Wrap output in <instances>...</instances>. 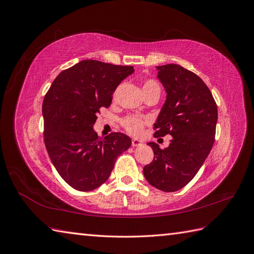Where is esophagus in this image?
<instances>
[{
    "mask_svg": "<svg viewBox=\"0 0 254 254\" xmlns=\"http://www.w3.org/2000/svg\"><path fill=\"white\" fill-rule=\"evenodd\" d=\"M142 144H143V142L140 141V140L132 139V141H131V145L133 146V147H137V146H141Z\"/></svg>",
    "mask_w": 254,
    "mask_h": 254,
    "instance_id": "obj_1",
    "label": "esophagus"
}]
</instances>
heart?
Returning <instances> with one entry per match:
<instances>
[{
    "label": "heart",
    "instance_id": "1",
    "mask_svg": "<svg viewBox=\"0 0 254 254\" xmlns=\"http://www.w3.org/2000/svg\"><path fill=\"white\" fill-rule=\"evenodd\" d=\"M152 90H160L159 83L153 79L146 80L143 84L144 94L147 93V92H149V91H152ZM146 123H147V121L146 120H143L139 117H134V115H128V117L124 118L121 121V124L123 127H124L126 131L130 134H133V135L140 134L142 132L143 127L145 126Z\"/></svg>",
    "mask_w": 254,
    "mask_h": 254
}]
</instances>
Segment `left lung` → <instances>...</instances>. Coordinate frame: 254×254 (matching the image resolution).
Listing matches in <instances>:
<instances>
[{
	"mask_svg": "<svg viewBox=\"0 0 254 254\" xmlns=\"http://www.w3.org/2000/svg\"><path fill=\"white\" fill-rule=\"evenodd\" d=\"M166 101L157 122L155 136L171 134L170 146L161 149L155 142L151 163L143 173L149 184L163 191H176L194 178L213 147L217 106L210 89L195 73L178 64L157 66Z\"/></svg>",
	"mask_w": 254,
	"mask_h": 254,
	"instance_id": "obj_1",
	"label": "left lung"
}]
</instances>
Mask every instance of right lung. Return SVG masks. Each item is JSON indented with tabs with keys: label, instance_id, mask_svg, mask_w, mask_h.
<instances>
[{
	"label": "right lung",
	"instance_id": "add662e5",
	"mask_svg": "<svg viewBox=\"0 0 254 254\" xmlns=\"http://www.w3.org/2000/svg\"><path fill=\"white\" fill-rule=\"evenodd\" d=\"M134 68L82 60L61 72L44 96V144L53 165L68 186L89 191L109 178L117 158L131 145L124 133L104 139L93 130L101 108Z\"/></svg>",
	"mask_w": 254,
	"mask_h": 254
}]
</instances>
